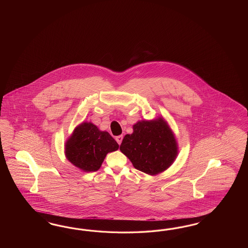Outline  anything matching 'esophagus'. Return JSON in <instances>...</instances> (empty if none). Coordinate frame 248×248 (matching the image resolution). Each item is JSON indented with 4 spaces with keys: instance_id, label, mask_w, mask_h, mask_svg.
<instances>
[{
    "instance_id": "obj_1",
    "label": "esophagus",
    "mask_w": 248,
    "mask_h": 248,
    "mask_svg": "<svg viewBox=\"0 0 248 248\" xmlns=\"http://www.w3.org/2000/svg\"><path fill=\"white\" fill-rule=\"evenodd\" d=\"M115 140H116V142L121 144L122 143V141H123V135H119V136H116L115 137Z\"/></svg>"
}]
</instances>
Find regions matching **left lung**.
Instances as JSON below:
<instances>
[{
  "instance_id": "1",
  "label": "left lung",
  "mask_w": 248,
  "mask_h": 248,
  "mask_svg": "<svg viewBox=\"0 0 248 248\" xmlns=\"http://www.w3.org/2000/svg\"><path fill=\"white\" fill-rule=\"evenodd\" d=\"M120 150L137 170L151 175L166 170L177 155V143L165 121H141L126 135Z\"/></svg>"
}]
</instances>
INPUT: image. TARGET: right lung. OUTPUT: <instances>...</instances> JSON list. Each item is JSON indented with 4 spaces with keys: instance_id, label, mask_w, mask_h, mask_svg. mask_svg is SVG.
I'll return each instance as SVG.
<instances>
[{
    "instance_id": "right-lung-1",
    "label": "right lung",
    "mask_w": 248,
    "mask_h": 248,
    "mask_svg": "<svg viewBox=\"0 0 248 248\" xmlns=\"http://www.w3.org/2000/svg\"><path fill=\"white\" fill-rule=\"evenodd\" d=\"M119 148L107 132H102L92 123H83L75 128L65 144L68 160L84 172H95L108 153Z\"/></svg>"
}]
</instances>
